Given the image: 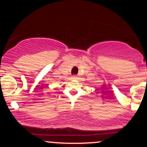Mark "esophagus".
Returning <instances> with one entry per match:
<instances>
[{"label":"esophagus","mask_w":147,"mask_h":147,"mask_svg":"<svg viewBox=\"0 0 147 147\" xmlns=\"http://www.w3.org/2000/svg\"><path fill=\"white\" fill-rule=\"evenodd\" d=\"M72 79H77V76L73 75V76H72Z\"/></svg>","instance_id":"1"}]
</instances>
